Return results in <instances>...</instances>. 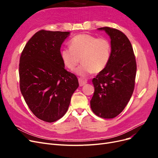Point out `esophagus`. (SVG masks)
<instances>
[{"label":"esophagus","mask_w":158,"mask_h":158,"mask_svg":"<svg viewBox=\"0 0 158 158\" xmlns=\"http://www.w3.org/2000/svg\"><path fill=\"white\" fill-rule=\"evenodd\" d=\"M78 81H79L80 86H83L84 85H85L87 83V80L84 78H79Z\"/></svg>","instance_id":"1"}]
</instances>
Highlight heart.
<instances>
[{
	"mask_svg": "<svg viewBox=\"0 0 158 158\" xmlns=\"http://www.w3.org/2000/svg\"><path fill=\"white\" fill-rule=\"evenodd\" d=\"M62 61L66 68L74 69L82 61L75 73L87 76L93 73L102 72L109 63L111 55V45L106 37H98L81 33L72 38L70 47H66L60 52Z\"/></svg>",
	"mask_w": 158,
	"mask_h": 158,
	"instance_id": "obj_1",
	"label": "heart"
}]
</instances>
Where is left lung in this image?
Masks as SVG:
<instances>
[{
  "instance_id": "1",
  "label": "left lung",
  "mask_w": 158,
  "mask_h": 158,
  "mask_svg": "<svg viewBox=\"0 0 158 158\" xmlns=\"http://www.w3.org/2000/svg\"><path fill=\"white\" fill-rule=\"evenodd\" d=\"M98 30L111 39V55L106 67L92 80L95 91L90 106L96 115L112 118L123 111L132 96L136 63L131 42L123 32L109 27Z\"/></svg>"
}]
</instances>
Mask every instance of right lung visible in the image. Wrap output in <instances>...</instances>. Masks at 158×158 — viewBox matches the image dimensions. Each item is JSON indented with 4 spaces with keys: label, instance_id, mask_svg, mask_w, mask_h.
I'll list each match as a JSON object with an SVG mask.
<instances>
[{
    "label": "right lung",
    "instance_id": "obj_1",
    "mask_svg": "<svg viewBox=\"0 0 158 158\" xmlns=\"http://www.w3.org/2000/svg\"><path fill=\"white\" fill-rule=\"evenodd\" d=\"M70 33L37 31L20 56L21 93L31 112L45 122H55L64 115L79 85L76 76L65 70L60 55L61 45Z\"/></svg>",
    "mask_w": 158,
    "mask_h": 158
}]
</instances>
